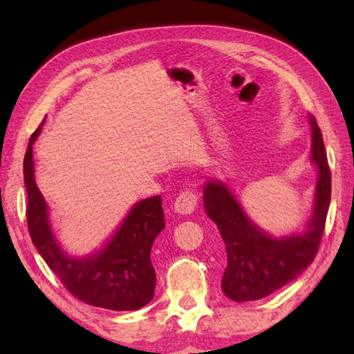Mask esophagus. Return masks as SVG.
Segmentation results:
<instances>
[{
	"label": "esophagus",
	"mask_w": 354,
	"mask_h": 354,
	"mask_svg": "<svg viewBox=\"0 0 354 354\" xmlns=\"http://www.w3.org/2000/svg\"><path fill=\"white\" fill-rule=\"evenodd\" d=\"M196 203H198V196L194 190H184L183 194L178 195V198L175 200V212L181 214V215H189L195 211Z\"/></svg>",
	"instance_id": "1"
}]
</instances>
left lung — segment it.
<instances>
[{"label": "left lung", "mask_w": 354, "mask_h": 354, "mask_svg": "<svg viewBox=\"0 0 354 354\" xmlns=\"http://www.w3.org/2000/svg\"><path fill=\"white\" fill-rule=\"evenodd\" d=\"M309 127L310 162L317 169V183L313 211L299 231L281 236L263 231L248 217L227 183L209 178L203 185L205 211L217 225L226 250L221 290L232 301L266 298L298 278L314 261L331 200V173L313 115Z\"/></svg>", "instance_id": "left-lung-1"}]
</instances>
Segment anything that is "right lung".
Segmentation results:
<instances>
[{
	"mask_svg": "<svg viewBox=\"0 0 354 354\" xmlns=\"http://www.w3.org/2000/svg\"><path fill=\"white\" fill-rule=\"evenodd\" d=\"M44 122L29 139L23 176L28 194L26 218L34 247L62 284L81 301L111 310H136L154 297L151 247L165 227L159 195L139 200L115 231L88 254H68L53 231L50 206L35 183L32 145Z\"/></svg>",
	"mask_w": 354,
	"mask_h": 354,
	"instance_id": "1",
	"label": "right lung"
}]
</instances>
